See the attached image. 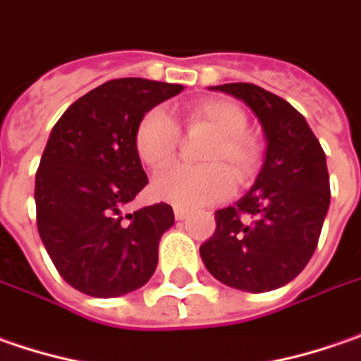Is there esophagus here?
Here are the masks:
<instances>
[{
  "mask_svg": "<svg viewBox=\"0 0 361 361\" xmlns=\"http://www.w3.org/2000/svg\"><path fill=\"white\" fill-rule=\"evenodd\" d=\"M173 216H176V220H183V218H188V210L176 206V208H173Z\"/></svg>",
  "mask_w": 361,
  "mask_h": 361,
  "instance_id": "obj_1",
  "label": "esophagus"
}]
</instances>
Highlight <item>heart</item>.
Here are the masks:
<instances>
[{"mask_svg":"<svg viewBox=\"0 0 361 361\" xmlns=\"http://www.w3.org/2000/svg\"><path fill=\"white\" fill-rule=\"evenodd\" d=\"M185 127L204 129L212 141L202 153L208 165H173L153 183V196L180 208H200L232 192V176L238 183L255 178L262 161V147L248 129V115L240 104L226 99H202L185 106ZM178 121L165 109L147 111L135 129V151L151 169L169 165L180 149Z\"/></svg>","mask_w":361,"mask_h":361,"instance_id":"obj_1","label":"heart"}]
</instances>
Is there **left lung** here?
<instances>
[{
    "instance_id": "obj_1",
    "label": "left lung",
    "mask_w": 361,
    "mask_h": 361,
    "mask_svg": "<svg viewBox=\"0 0 361 361\" xmlns=\"http://www.w3.org/2000/svg\"><path fill=\"white\" fill-rule=\"evenodd\" d=\"M214 90L243 99L262 123L267 159L250 192L216 212V230L200 246L212 276L234 289L267 293L290 283L311 260L329 208L325 153L305 117L250 82Z\"/></svg>"
}]
</instances>
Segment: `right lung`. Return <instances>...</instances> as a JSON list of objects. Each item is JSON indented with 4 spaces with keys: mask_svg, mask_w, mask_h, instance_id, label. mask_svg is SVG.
I'll return each mask as SVG.
<instances>
[{
    "mask_svg": "<svg viewBox=\"0 0 361 361\" xmlns=\"http://www.w3.org/2000/svg\"><path fill=\"white\" fill-rule=\"evenodd\" d=\"M181 85L115 78L74 101L58 118L36 171V224L60 276L90 297H121L155 273L173 210L159 202L123 216L149 183L135 129Z\"/></svg>",
    "mask_w": 361,
    "mask_h": 361,
    "instance_id": "obj_1",
    "label": "right lung"
}]
</instances>
